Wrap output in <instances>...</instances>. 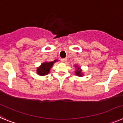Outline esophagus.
Here are the masks:
<instances>
[{"label":"esophagus","mask_w":123,"mask_h":123,"mask_svg":"<svg viewBox=\"0 0 123 123\" xmlns=\"http://www.w3.org/2000/svg\"><path fill=\"white\" fill-rule=\"evenodd\" d=\"M66 60H67V58H63V59H61V61H64V62L66 61Z\"/></svg>","instance_id":"1"}]
</instances>
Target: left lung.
Listing matches in <instances>:
<instances>
[{
    "instance_id": "left-lung-1",
    "label": "left lung",
    "mask_w": 123,
    "mask_h": 123,
    "mask_svg": "<svg viewBox=\"0 0 123 123\" xmlns=\"http://www.w3.org/2000/svg\"><path fill=\"white\" fill-rule=\"evenodd\" d=\"M76 67H77V66H76ZM78 69L76 70V74L77 76H82V74H81V70H79V68H77Z\"/></svg>"
}]
</instances>
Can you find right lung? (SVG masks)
I'll use <instances>...</instances> for the list:
<instances>
[{
    "instance_id": "1",
    "label": "right lung",
    "mask_w": 123,
    "mask_h": 123,
    "mask_svg": "<svg viewBox=\"0 0 123 123\" xmlns=\"http://www.w3.org/2000/svg\"><path fill=\"white\" fill-rule=\"evenodd\" d=\"M57 61L55 60L54 62H44L41 64V66L37 69V73L39 75L41 76H44L49 73L50 69L52 66L54 62Z\"/></svg>"
}]
</instances>
